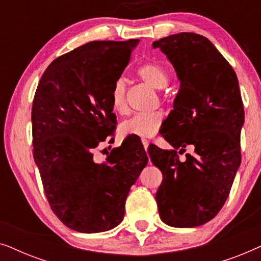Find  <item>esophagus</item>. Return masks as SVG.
<instances>
[{
  "mask_svg": "<svg viewBox=\"0 0 261 261\" xmlns=\"http://www.w3.org/2000/svg\"><path fill=\"white\" fill-rule=\"evenodd\" d=\"M142 145H144V148L145 149H147L148 148V145H149V142L147 141V140H146V139H142Z\"/></svg>",
  "mask_w": 261,
  "mask_h": 261,
  "instance_id": "34e87169",
  "label": "esophagus"
}]
</instances>
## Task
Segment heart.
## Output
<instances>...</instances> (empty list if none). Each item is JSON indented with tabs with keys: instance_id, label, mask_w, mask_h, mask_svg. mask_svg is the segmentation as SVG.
I'll return each instance as SVG.
<instances>
[{
	"instance_id": "obj_1",
	"label": "heart",
	"mask_w": 261,
	"mask_h": 261,
	"mask_svg": "<svg viewBox=\"0 0 261 261\" xmlns=\"http://www.w3.org/2000/svg\"><path fill=\"white\" fill-rule=\"evenodd\" d=\"M138 76L145 83L154 89H164L169 82V74L162 64L148 62L142 64L137 70ZM126 82L123 78H117L110 90V106L114 113L124 114L127 112ZM164 115L160 112L149 114H137V115L124 120L119 126V133L122 138L139 137L151 138L162 127Z\"/></svg>"
}]
</instances>
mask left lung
I'll use <instances>...</instances> for the list:
<instances>
[{
  "label": "left lung",
  "mask_w": 261,
  "mask_h": 261,
  "mask_svg": "<svg viewBox=\"0 0 261 261\" xmlns=\"http://www.w3.org/2000/svg\"><path fill=\"white\" fill-rule=\"evenodd\" d=\"M172 63L180 82L163 137L174 149L151 145L148 154L163 173L155 199L163 222L191 228L213 220L229 195L241 163L245 112L238 77L210 40L196 33L172 34L153 42ZM187 145L194 155L180 154Z\"/></svg>",
  "instance_id": "1"
}]
</instances>
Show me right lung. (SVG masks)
Segmentation results:
<instances>
[{"label": "right lung", "mask_w": 261, "mask_h": 261, "mask_svg": "<svg viewBox=\"0 0 261 261\" xmlns=\"http://www.w3.org/2000/svg\"><path fill=\"white\" fill-rule=\"evenodd\" d=\"M138 39L91 41L58 57L39 82L32 107L33 155L45 195L71 229L99 233L124 216V203L148 158L142 144L124 139L105 163L94 152L114 132L110 90Z\"/></svg>", "instance_id": "add662e5"}]
</instances>
